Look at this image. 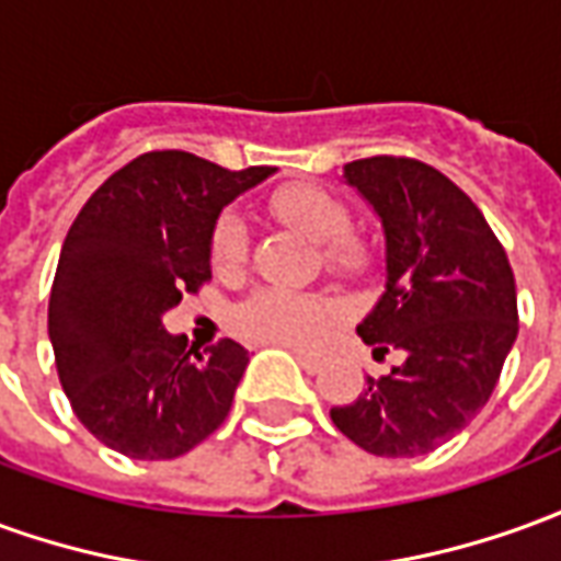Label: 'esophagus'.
I'll use <instances>...</instances> for the list:
<instances>
[{
    "label": "esophagus",
    "mask_w": 561,
    "mask_h": 561,
    "mask_svg": "<svg viewBox=\"0 0 561 561\" xmlns=\"http://www.w3.org/2000/svg\"><path fill=\"white\" fill-rule=\"evenodd\" d=\"M297 362H300V367L307 374H321L324 364H328V355H321V352H297Z\"/></svg>",
    "instance_id": "34e87169"
}]
</instances>
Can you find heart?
<instances>
[{
  "mask_svg": "<svg viewBox=\"0 0 561 561\" xmlns=\"http://www.w3.org/2000/svg\"><path fill=\"white\" fill-rule=\"evenodd\" d=\"M270 213L294 227L300 237L321 245L324 267L358 276L367 267V249L348 240L346 206L328 191L312 185H291L270 197ZM249 254V225L240 215L227 213L213 230V264L218 273H237ZM334 321V307L319 294L285 291V288H261L249 300H242L233 312V328L249 340L273 343V346L309 348L324 340Z\"/></svg>",
  "mask_w": 561,
  "mask_h": 561,
  "instance_id": "1",
  "label": "heart"
}]
</instances>
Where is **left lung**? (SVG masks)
Instances as JSON below:
<instances>
[{"label": "left lung", "instance_id": "left-lung-1", "mask_svg": "<svg viewBox=\"0 0 561 561\" xmlns=\"http://www.w3.org/2000/svg\"><path fill=\"white\" fill-rule=\"evenodd\" d=\"M343 182L386 240V291L358 336L376 355L398 348L403 362L367 376L358 401L331 419L374 456H425L468 428L499 382L519 331L513 270L471 197L428 163L352 160Z\"/></svg>", "mask_w": 561, "mask_h": 561}]
</instances>
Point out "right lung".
<instances>
[{
    "label": "right lung",
    "instance_id": "1",
    "mask_svg": "<svg viewBox=\"0 0 561 561\" xmlns=\"http://www.w3.org/2000/svg\"><path fill=\"white\" fill-rule=\"evenodd\" d=\"M276 167L230 172L187 151H148L105 179L62 242L48 334L81 425L121 456H185L230 413L249 352H197L163 312L213 276L227 203Z\"/></svg>",
    "mask_w": 561,
    "mask_h": 561
}]
</instances>
